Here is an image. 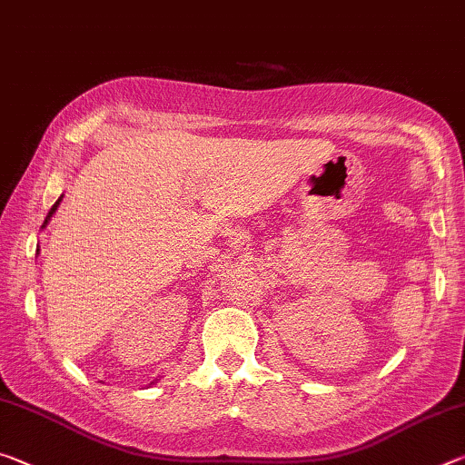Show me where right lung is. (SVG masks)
Here are the masks:
<instances>
[{
  "mask_svg": "<svg viewBox=\"0 0 465 465\" xmlns=\"http://www.w3.org/2000/svg\"><path fill=\"white\" fill-rule=\"evenodd\" d=\"M59 203H61V196H59V201H57V203H54V204H53V207H51V211H49V215H46V219H45V223H43V227H45L46 223H49V219L53 217V213H54V211H57V207H59Z\"/></svg>",
  "mask_w": 465,
  "mask_h": 465,
  "instance_id": "right-lung-1",
  "label": "right lung"
}]
</instances>
